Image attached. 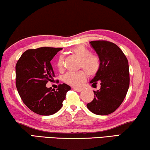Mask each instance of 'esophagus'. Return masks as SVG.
Masks as SVG:
<instances>
[{"mask_svg":"<svg viewBox=\"0 0 150 150\" xmlns=\"http://www.w3.org/2000/svg\"><path fill=\"white\" fill-rule=\"evenodd\" d=\"M73 89L78 92H80L82 90V89H81V88H73Z\"/></svg>","mask_w":150,"mask_h":150,"instance_id":"obj_1","label":"esophagus"}]
</instances>
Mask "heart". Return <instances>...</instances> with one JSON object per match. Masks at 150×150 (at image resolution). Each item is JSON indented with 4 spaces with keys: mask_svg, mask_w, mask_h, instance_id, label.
I'll use <instances>...</instances> for the list:
<instances>
[{
    "mask_svg": "<svg viewBox=\"0 0 150 150\" xmlns=\"http://www.w3.org/2000/svg\"><path fill=\"white\" fill-rule=\"evenodd\" d=\"M71 52L80 59V67L86 71L88 75L93 76L99 72L101 63L98 56L92 54L90 50L82 46L74 47L71 49ZM64 62V56L62 55L59 56L56 62V66L59 70L62 71L63 70ZM85 71L82 70L78 72H67L63 76L64 82L72 87H79L86 80L87 74Z\"/></svg>",
    "mask_w": 150,
    "mask_h": 150,
    "instance_id": "obj_1",
    "label": "heart"
}]
</instances>
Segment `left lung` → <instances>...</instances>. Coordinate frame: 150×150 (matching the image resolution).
<instances>
[{
	"mask_svg": "<svg viewBox=\"0 0 150 150\" xmlns=\"http://www.w3.org/2000/svg\"><path fill=\"white\" fill-rule=\"evenodd\" d=\"M100 59V68L90 81L92 86L100 82V89L94 91V98L87 104L90 111L97 115H108L123 102L129 86L128 61L118 46L106 40L90 42Z\"/></svg>",
	"mask_w": 150,
	"mask_h": 150,
	"instance_id": "left-lung-1",
	"label": "left lung"
}]
</instances>
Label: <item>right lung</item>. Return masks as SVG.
Wrapping results in <instances>:
<instances>
[{"label": "right lung", "mask_w": 150, "mask_h": 150, "mask_svg": "<svg viewBox=\"0 0 150 150\" xmlns=\"http://www.w3.org/2000/svg\"><path fill=\"white\" fill-rule=\"evenodd\" d=\"M61 48L28 49L16 65V86L22 100L31 111L50 116L62 106L69 86L59 84L56 90L46 86L55 77L50 61Z\"/></svg>", "instance_id": "add662e5"}]
</instances>
